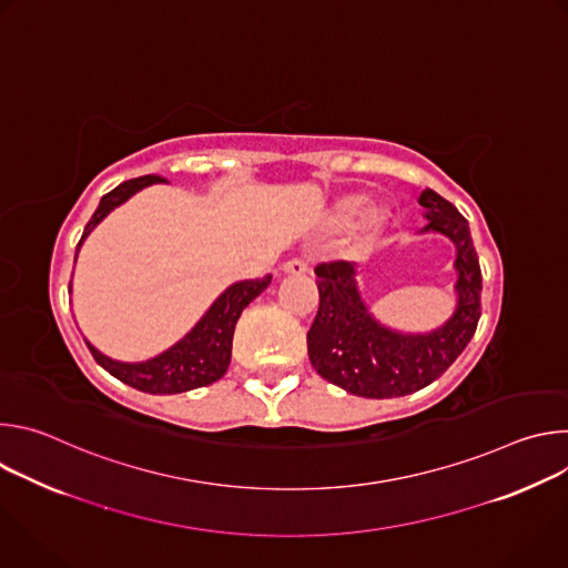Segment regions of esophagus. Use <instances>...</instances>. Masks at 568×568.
<instances>
[{"instance_id": "esophagus-1", "label": "esophagus", "mask_w": 568, "mask_h": 568, "mask_svg": "<svg viewBox=\"0 0 568 568\" xmlns=\"http://www.w3.org/2000/svg\"><path fill=\"white\" fill-rule=\"evenodd\" d=\"M307 263L301 261V258H292L287 263H283V272L285 274H292V276H301V274H307Z\"/></svg>"}]
</instances>
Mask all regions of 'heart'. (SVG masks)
Masks as SVG:
<instances>
[{"mask_svg": "<svg viewBox=\"0 0 568 568\" xmlns=\"http://www.w3.org/2000/svg\"><path fill=\"white\" fill-rule=\"evenodd\" d=\"M366 204V195L364 193H346L342 195L331 213H328V224L333 229H346L351 226L355 220H357V231L364 235V237H373L386 222V209L379 206V204H368L365 211L361 209ZM361 217L357 219L356 215Z\"/></svg>", "mask_w": 568, "mask_h": 568, "instance_id": "heart-1", "label": "heart"}]
</instances>
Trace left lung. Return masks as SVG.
<instances>
[{"label":"left lung","instance_id":"obj_1","mask_svg":"<svg viewBox=\"0 0 568 568\" xmlns=\"http://www.w3.org/2000/svg\"><path fill=\"white\" fill-rule=\"evenodd\" d=\"M427 224L420 233L447 235L456 247V310L432 333L390 331L366 307L355 263L335 261L314 267L318 312L307 333L314 371L362 397L409 395L438 379L474 337L480 316V267L467 220L436 191L420 193Z\"/></svg>","mask_w":568,"mask_h":568}]
</instances>
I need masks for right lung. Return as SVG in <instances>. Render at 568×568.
I'll return each mask as SVG.
<instances>
[{
  "label": "right lung",
  "instance_id": "add662e5",
  "mask_svg": "<svg viewBox=\"0 0 568 568\" xmlns=\"http://www.w3.org/2000/svg\"><path fill=\"white\" fill-rule=\"evenodd\" d=\"M166 182L159 175H143L136 180H128L119 184L114 191L101 197L99 209L94 211L92 220L88 222L83 237H80L75 256L83 240L94 231V226L116 206H121L125 200H130L134 193L150 184ZM272 283V274L254 281H240L229 285L206 310V314L195 323V328L182 337L175 346L164 351L161 355L145 359V362H116L99 353L90 342L88 348L99 366H103L110 375L121 379L123 384L152 393V395H171V393H184L191 388H200L206 384L217 382L231 362V344H233V331L235 323L245 310L261 292L267 290ZM71 290V283H69Z\"/></svg>",
  "mask_w": 568,
  "mask_h": 568
}]
</instances>
